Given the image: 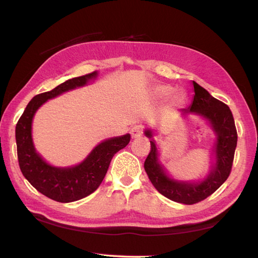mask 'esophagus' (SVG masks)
<instances>
[{
	"label": "esophagus",
	"instance_id": "1",
	"mask_svg": "<svg viewBox=\"0 0 258 258\" xmlns=\"http://www.w3.org/2000/svg\"><path fill=\"white\" fill-rule=\"evenodd\" d=\"M130 133H131V135H132L133 139H138V138H140V136L142 135V133H143V132H142L141 126H133V127L131 128Z\"/></svg>",
	"mask_w": 258,
	"mask_h": 258
}]
</instances>
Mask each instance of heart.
Returning a JSON list of instances; mask_svg holds the SVG:
<instances>
[{
	"mask_svg": "<svg viewBox=\"0 0 258 258\" xmlns=\"http://www.w3.org/2000/svg\"><path fill=\"white\" fill-rule=\"evenodd\" d=\"M174 91V87L167 84H158L153 87L152 97L155 101H164ZM185 102V95L183 92H174L173 94L169 97V104L172 106H180Z\"/></svg>",
	"mask_w": 258,
	"mask_h": 258,
	"instance_id": "1",
	"label": "heart"
}]
</instances>
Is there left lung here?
I'll return each instance as SVG.
<instances>
[{
	"label": "left lung",
	"instance_id": "1",
	"mask_svg": "<svg viewBox=\"0 0 258 258\" xmlns=\"http://www.w3.org/2000/svg\"><path fill=\"white\" fill-rule=\"evenodd\" d=\"M194 97L188 108H182V117L190 115L204 119L210 125L215 139L212 144L210 171L204 177L194 180L174 178L161 161L154 128L146 127L144 134L151 141V152L144 163L145 172L154 187L167 199L186 205L199 203L212 195L229 176L237 145V132L231 109L216 100L205 89L193 81Z\"/></svg>",
	"mask_w": 258,
	"mask_h": 258
}]
</instances>
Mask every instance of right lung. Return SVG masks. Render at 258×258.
Masks as SVG:
<instances>
[{
	"label": "right lung",
	"instance_id": "1",
	"mask_svg": "<svg viewBox=\"0 0 258 258\" xmlns=\"http://www.w3.org/2000/svg\"><path fill=\"white\" fill-rule=\"evenodd\" d=\"M97 75L98 72L95 71L68 80L54 90L34 96L16 124L15 139L22 174L33 187L56 202H75L95 191L105 177L113 156L130 143V134L106 139L98 143L81 163L65 167L47 163L35 149L32 123L37 109L48 100L94 82Z\"/></svg>",
	"mask_w": 258,
	"mask_h": 258
}]
</instances>
